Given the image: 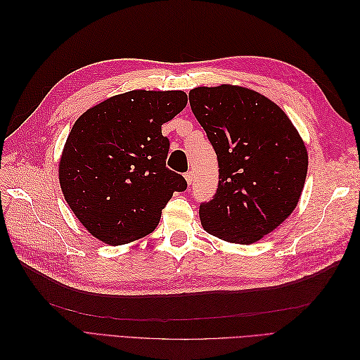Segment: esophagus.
<instances>
[{
  "mask_svg": "<svg viewBox=\"0 0 360 360\" xmlns=\"http://www.w3.org/2000/svg\"><path fill=\"white\" fill-rule=\"evenodd\" d=\"M184 179H186L188 184H191V183H192V180H193V174H192V171H188L186 174H184Z\"/></svg>",
  "mask_w": 360,
  "mask_h": 360,
  "instance_id": "1",
  "label": "esophagus"
}]
</instances>
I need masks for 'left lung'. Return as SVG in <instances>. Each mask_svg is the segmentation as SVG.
Here are the masks:
<instances>
[{
    "mask_svg": "<svg viewBox=\"0 0 360 360\" xmlns=\"http://www.w3.org/2000/svg\"><path fill=\"white\" fill-rule=\"evenodd\" d=\"M189 103L219 165L213 200L200 205L201 225L225 242L255 243L296 209L307 147L276 103L245 86H198Z\"/></svg>",
    "mask_w": 360,
    "mask_h": 360,
    "instance_id": "left-lung-1",
    "label": "left lung"
}]
</instances>
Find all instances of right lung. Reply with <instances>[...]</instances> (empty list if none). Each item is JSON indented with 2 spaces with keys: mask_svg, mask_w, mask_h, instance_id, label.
<instances>
[{
  "mask_svg": "<svg viewBox=\"0 0 360 360\" xmlns=\"http://www.w3.org/2000/svg\"><path fill=\"white\" fill-rule=\"evenodd\" d=\"M184 91L134 90L76 120L60 159V186L79 222L106 245L155 231L174 192L188 188L167 168L162 124L184 110Z\"/></svg>",
  "mask_w": 360,
  "mask_h": 360,
  "instance_id": "obj_1",
  "label": "right lung"
}]
</instances>
